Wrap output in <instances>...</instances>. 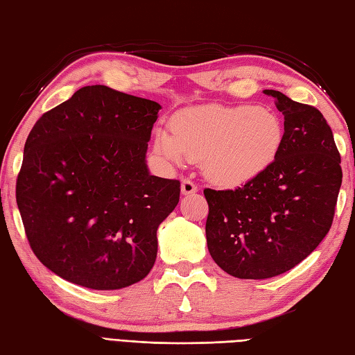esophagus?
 Masks as SVG:
<instances>
[{
	"mask_svg": "<svg viewBox=\"0 0 355 355\" xmlns=\"http://www.w3.org/2000/svg\"><path fill=\"white\" fill-rule=\"evenodd\" d=\"M180 191H182V194H193L198 191V185L190 179H184L182 185H180Z\"/></svg>",
	"mask_w": 355,
	"mask_h": 355,
	"instance_id": "1",
	"label": "esophagus"
}]
</instances>
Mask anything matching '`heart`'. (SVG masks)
I'll return each mask as SVG.
<instances>
[{
  "label": "heart",
  "mask_w": 355,
  "mask_h": 355,
  "mask_svg": "<svg viewBox=\"0 0 355 355\" xmlns=\"http://www.w3.org/2000/svg\"><path fill=\"white\" fill-rule=\"evenodd\" d=\"M277 116L254 105H198L179 112L171 132L157 128L155 150L165 161L199 159L204 175L225 188L254 182L268 171L284 147Z\"/></svg>",
  "instance_id": "b5f03b06"
}]
</instances>
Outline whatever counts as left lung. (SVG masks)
I'll use <instances>...</instances> for the list:
<instances>
[{"label":"left lung","instance_id":"left-lung-1","mask_svg":"<svg viewBox=\"0 0 355 355\" xmlns=\"http://www.w3.org/2000/svg\"><path fill=\"white\" fill-rule=\"evenodd\" d=\"M284 113L285 141L263 176L236 190L205 188L207 245L237 279H270L299 265L328 234L342 185L334 136L315 107L263 90Z\"/></svg>","mask_w":355,"mask_h":355}]
</instances>
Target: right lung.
<instances>
[{
  "label": "right lung",
  "mask_w": 355,
  "mask_h": 355,
  "mask_svg": "<svg viewBox=\"0 0 355 355\" xmlns=\"http://www.w3.org/2000/svg\"><path fill=\"white\" fill-rule=\"evenodd\" d=\"M161 105L87 85L42 114L24 146L17 204L28 243L56 276L90 289L142 280L179 180L151 176L147 148Z\"/></svg>",
  "instance_id": "add662e5"
}]
</instances>
